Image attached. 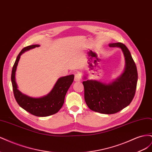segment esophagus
I'll return each instance as SVG.
<instances>
[{"label":"esophagus","mask_w":152,"mask_h":152,"mask_svg":"<svg viewBox=\"0 0 152 152\" xmlns=\"http://www.w3.org/2000/svg\"><path fill=\"white\" fill-rule=\"evenodd\" d=\"M81 80V77L79 75V73H75V77H74V80L75 82H80Z\"/></svg>","instance_id":"1"}]
</instances>
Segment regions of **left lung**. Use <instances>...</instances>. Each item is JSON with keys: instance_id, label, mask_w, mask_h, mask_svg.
I'll return each instance as SVG.
<instances>
[{"instance_id": "1", "label": "left lung", "mask_w": 152, "mask_h": 152, "mask_svg": "<svg viewBox=\"0 0 152 152\" xmlns=\"http://www.w3.org/2000/svg\"><path fill=\"white\" fill-rule=\"evenodd\" d=\"M109 46L122 49L126 60L124 73L110 84L94 80L82 82L87 105L93 111L104 114L115 113L127 107L134 97L137 81V68L127 48L121 42Z\"/></svg>"}]
</instances>
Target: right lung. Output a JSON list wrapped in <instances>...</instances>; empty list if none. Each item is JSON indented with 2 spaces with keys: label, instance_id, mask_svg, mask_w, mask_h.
Listing matches in <instances>:
<instances>
[{
  "label": "right lung",
  "instance_id": "obj_1",
  "mask_svg": "<svg viewBox=\"0 0 152 152\" xmlns=\"http://www.w3.org/2000/svg\"><path fill=\"white\" fill-rule=\"evenodd\" d=\"M39 46V45H31L24 48L21 50L18 55L12 67L11 82L14 96L18 104L22 108L35 116L47 117L56 113L62 107L67 91L74 79V75H70L59 78L52 91L48 95L43 97L39 98H31L21 93L18 89L15 80V73L18 61L21 55L24 52Z\"/></svg>",
  "mask_w": 152,
  "mask_h": 152
}]
</instances>
